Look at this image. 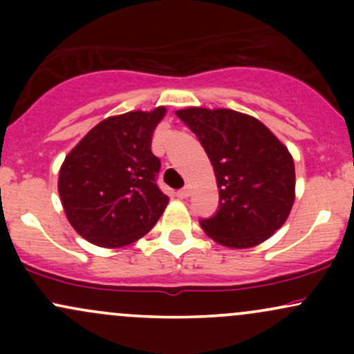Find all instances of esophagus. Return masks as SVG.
I'll return each mask as SVG.
<instances>
[{"instance_id": "34e87169", "label": "esophagus", "mask_w": 354, "mask_h": 354, "mask_svg": "<svg viewBox=\"0 0 354 354\" xmlns=\"http://www.w3.org/2000/svg\"><path fill=\"white\" fill-rule=\"evenodd\" d=\"M189 194H191V188H189V186H185V188H181V189L176 191V196L181 198V200H185V198H188Z\"/></svg>"}]
</instances>
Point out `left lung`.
I'll return each mask as SVG.
<instances>
[{
    "label": "left lung",
    "mask_w": 354,
    "mask_h": 354,
    "mask_svg": "<svg viewBox=\"0 0 354 354\" xmlns=\"http://www.w3.org/2000/svg\"><path fill=\"white\" fill-rule=\"evenodd\" d=\"M176 116L198 136L219 189V206L200 219L228 248H251L279 230L295 201V163L261 121L233 109L186 108Z\"/></svg>",
    "instance_id": "obj_1"
}]
</instances>
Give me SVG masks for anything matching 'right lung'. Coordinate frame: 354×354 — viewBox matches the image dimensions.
<instances>
[{"label": "right lung", "mask_w": 354, "mask_h": 354, "mask_svg": "<svg viewBox=\"0 0 354 354\" xmlns=\"http://www.w3.org/2000/svg\"><path fill=\"white\" fill-rule=\"evenodd\" d=\"M165 113L160 106L106 118L64 158L61 203L73 228L93 245H131L163 214L168 196L156 183L161 161L151 138Z\"/></svg>", "instance_id": "add662e5"}]
</instances>
